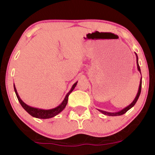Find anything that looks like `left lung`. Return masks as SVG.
<instances>
[{
	"mask_svg": "<svg viewBox=\"0 0 155 155\" xmlns=\"http://www.w3.org/2000/svg\"><path fill=\"white\" fill-rule=\"evenodd\" d=\"M136 63H137V68H138V71L140 73V66L139 65H138V55L136 53ZM140 75H141V73H140ZM141 81H142V78H140V84H139V87H138V93H137V95L136 96V97H135V99L133 100V101L132 103H131L129 105V106H127V107L124 108L123 109L120 110V111H117V112H107V111H103V110H100L98 109V111L101 112L102 114H104L105 115H108V116H120V115H122L124 114H125L126 112H127L128 110L130 109L131 108L133 107L134 106V105L136 104V103L137 102V101H138V97H139L140 96V90H141Z\"/></svg>",
	"mask_w": 155,
	"mask_h": 155,
	"instance_id": "1",
	"label": "left lung"
}]
</instances>
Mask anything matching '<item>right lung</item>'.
Returning a JSON list of instances; mask_svg holds the SVG:
<instances>
[{
    "mask_svg": "<svg viewBox=\"0 0 155 155\" xmlns=\"http://www.w3.org/2000/svg\"><path fill=\"white\" fill-rule=\"evenodd\" d=\"M77 82L78 81H76L75 84H74V85L72 86V87L70 91L68 92L67 95H65V98H64L63 102H62L58 106H57V107H55L54 108H51V109H41V108H34V107H32V106H28V105H27L25 103L23 102L22 99L19 97L15 84H14V88H15L16 95H17L19 102L20 103L21 106H22V108H24V109L29 114H31L32 117H35V118H38V119H49V118H51V117H55L56 115H58V114L60 113V112L63 111L64 108H65V106H66V105L68 104V96L71 94V92L74 90V88H75L76 84H77Z\"/></svg>",
    "mask_w": 155,
    "mask_h": 155,
    "instance_id": "1",
    "label": "right lung"
}]
</instances>
